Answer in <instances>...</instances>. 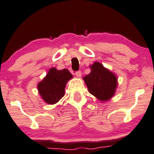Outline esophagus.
Instances as JSON below:
<instances>
[{
	"mask_svg": "<svg viewBox=\"0 0 154 154\" xmlns=\"http://www.w3.org/2000/svg\"><path fill=\"white\" fill-rule=\"evenodd\" d=\"M75 75H76L77 77H81V71H78L75 72Z\"/></svg>",
	"mask_w": 154,
	"mask_h": 154,
	"instance_id": "obj_1",
	"label": "esophagus"
}]
</instances>
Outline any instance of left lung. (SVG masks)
Wrapping results in <instances>:
<instances>
[{"mask_svg":"<svg viewBox=\"0 0 154 154\" xmlns=\"http://www.w3.org/2000/svg\"><path fill=\"white\" fill-rule=\"evenodd\" d=\"M91 68V73L83 77L90 93L101 101L111 98L117 85V77L98 62H95Z\"/></svg>","mask_w":154,"mask_h":154,"instance_id":"1","label":"left lung"}]
</instances>
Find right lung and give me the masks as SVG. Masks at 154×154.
<instances>
[{
	"label": "right lung",
	"mask_w": 154,
	"mask_h": 154,
	"mask_svg": "<svg viewBox=\"0 0 154 154\" xmlns=\"http://www.w3.org/2000/svg\"><path fill=\"white\" fill-rule=\"evenodd\" d=\"M72 77L68 69L52 68L37 85L39 94L47 103L55 104L63 97L67 81Z\"/></svg>",
	"instance_id": "add662e5"
}]
</instances>
